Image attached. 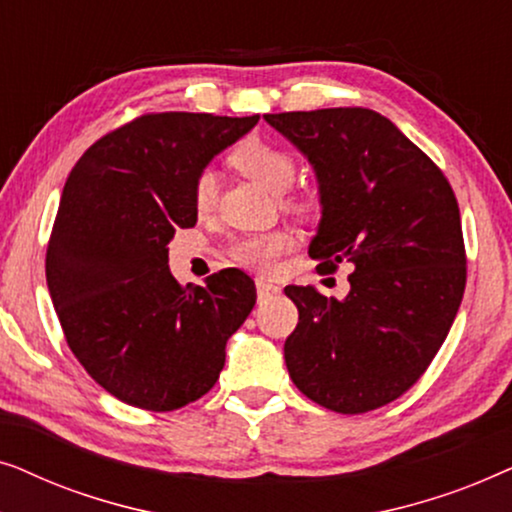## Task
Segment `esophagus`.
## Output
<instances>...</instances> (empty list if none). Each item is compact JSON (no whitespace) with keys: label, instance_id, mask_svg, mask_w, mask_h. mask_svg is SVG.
Wrapping results in <instances>:
<instances>
[{"label":"esophagus","instance_id":"esophagus-1","mask_svg":"<svg viewBox=\"0 0 512 512\" xmlns=\"http://www.w3.org/2000/svg\"><path fill=\"white\" fill-rule=\"evenodd\" d=\"M256 293H258V298H261V300L272 298V296H277V293H279V286H275L263 277H256Z\"/></svg>","mask_w":512,"mask_h":512}]
</instances>
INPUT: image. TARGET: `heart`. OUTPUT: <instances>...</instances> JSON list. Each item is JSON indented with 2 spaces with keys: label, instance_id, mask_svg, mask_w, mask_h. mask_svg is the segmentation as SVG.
<instances>
[{
  "label": "heart",
  "instance_id": "heart-1",
  "mask_svg": "<svg viewBox=\"0 0 512 512\" xmlns=\"http://www.w3.org/2000/svg\"><path fill=\"white\" fill-rule=\"evenodd\" d=\"M230 165L235 167L242 177L256 181L270 193H284L296 179V160L286 149L277 144L265 142L261 137H249L240 142L230 153ZM216 202V177L212 172H202L193 188V205L200 214L214 209ZM291 207L305 209V202L293 198ZM293 247V237L286 230H270V233L242 237L233 244L230 254L237 263L256 268L261 272H272L277 261Z\"/></svg>",
  "mask_w": 512,
  "mask_h": 512
}]
</instances>
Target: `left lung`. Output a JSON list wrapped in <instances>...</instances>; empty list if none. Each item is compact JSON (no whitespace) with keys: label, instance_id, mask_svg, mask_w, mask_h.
Returning <instances> with one entry per match:
<instances>
[{"label":"left lung","instance_id":"1","mask_svg":"<svg viewBox=\"0 0 512 512\" xmlns=\"http://www.w3.org/2000/svg\"><path fill=\"white\" fill-rule=\"evenodd\" d=\"M310 160L321 221L310 256L321 275L347 263L349 293L286 286L298 326L284 361L310 401L342 415L403 396L443 345L466 286L454 191L389 118L338 107L265 114Z\"/></svg>","mask_w":512,"mask_h":512}]
</instances>
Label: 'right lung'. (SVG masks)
<instances>
[{
  "label": "right lung",
  "mask_w": 512,
  "mask_h": 512,
  "mask_svg": "<svg viewBox=\"0 0 512 512\" xmlns=\"http://www.w3.org/2000/svg\"><path fill=\"white\" fill-rule=\"evenodd\" d=\"M261 116L165 111L90 146L62 188L46 282L67 345L118 401L170 412L219 380L226 342L256 303L228 268L181 286L167 265L177 228H193L195 181Z\"/></svg>",
  "instance_id": "obj_1"
}]
</instances>
